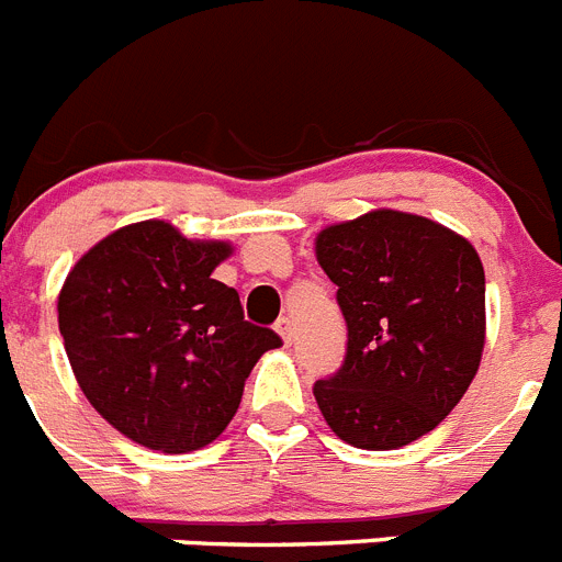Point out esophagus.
Wrapping results in <instances>:
<instances>
[{
	"label": "esophagus",
	"mask_w": 562,
	"mask_h": 562,
	"mask_svg": "<svg viewBox=\"0 0 562 562\" xmlns=\"http://www.w3.org/2000/svg\"><path fill=\"white\" fill-rule=\"evenodd\" d=\"M276 331H278V337L284 340V346H290V342H292V321H290V317H281V321L276 324Z\"/></svg>",
	"instance_id": "esophagus-1"
}]
</instances>
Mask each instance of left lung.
<instances>
[{
    "mask_svg": "<svg viewBox=\"0 0 562 562\" xmlns=\"http://www.w3.org/2000/svg\"><path fill=\"white\" fill-rule=\"evenodd\" d=\"M315 256L349 326L340 371L312 389L326 425L362 450L430 434L470 389L484 351L475 247L439 222L380 207L324 227Z\"/></svg>",
    "mask_w": 562,
    "mask_h": 562,
    "instance_id": "8db88e82",
    "label": "left lung"
}]
</instances>
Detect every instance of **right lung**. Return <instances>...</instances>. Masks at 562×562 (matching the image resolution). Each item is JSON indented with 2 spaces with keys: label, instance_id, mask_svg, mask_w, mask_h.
I'll return each instance as SVG.
<instances>
[{
  "label": "right lung",
  "instance_id": "obj_1",
  "mask_svg": "<svg viewBox=\"0 0 562 562\" xmlns=\"http://www.w3.org/2000/svg\"><path fill=\"white\" fill-rule=\"evenodd\" d=\"M227 241L146 220L109 233L69 270L58 329L89 405L126 439L191 453L231 425L245 380L281 337L245 321L213 270Z\"/></svg>",
  "mask_w": 562,
  "mask_h": 562
}]
</instances>
